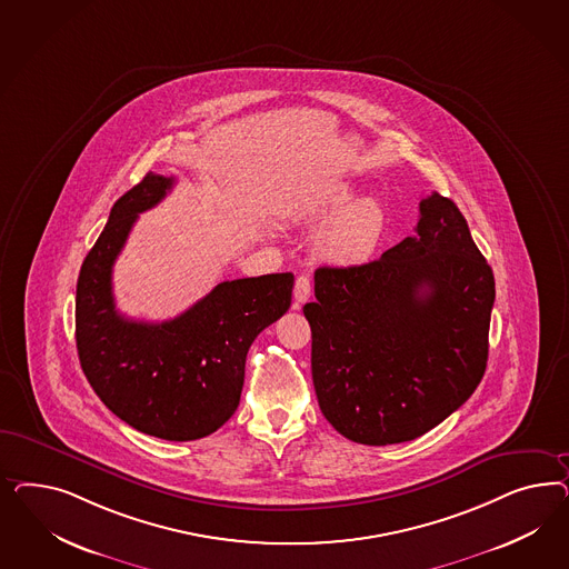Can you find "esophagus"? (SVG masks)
Returning <instances> with one entry per match:
<instances>
[{
    "label": "esophagus",
    "instance_id": "esophagus-1",
    "mask_svg": "<svg viewBox=\"0 0 569 569\" xmlns=\"http://www.w3.org/2000/svg\"><path fill=\"white\" fill-rule=\"evenodd\" d=\"M293 298L296 302H307L310 298V279L307 276H300L293 283Z\"/></svg>",
    "mask_w": 569,
    "mask_h": 569
}]
</instances>
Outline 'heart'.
Listing matches in <instances>:
<instances>
[{
	"label": "heart",
	"mask_w": 569,
	"mask_h": 569,
	"mask_svg": "<svg viewBox=\"0 0 569 569\" xmlns=\"http://www.w3.org/2000/svg\"><path fill=\"white\" fill-rule=\"evenodd\" d=\"M352 199V188H340L310 214L312 223L331 219L315 240L317 257L331 264L350 267L371 259L386 229V210L378 200Z\"/></svg>",
	"instance_id": "heart-1"
}]
</instances>
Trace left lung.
<instances>
[{
  "mask_svg": "<svg viewBox=\"0 0 569 569\" xmlns=\"http://www.w3.org/2000/svg\"><path fill=\"white\" fill-rule=\"evenodd\" d=\"M312 383L345 438L409 442L455 413L482 381L495 276L452 200L419 202L415 236L381 259L319 267Z\"/></svg>",
  "mask_w": 569,
  "mask_h": 569,
  "instance_id": "obj_1",
  "label": "left lung"
}]
</instances>
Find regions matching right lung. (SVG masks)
Segmentation results:
<instances>
[{
	"instance_id": "right-lung-1",
	"label": "right lung",
	"mask_w": 569,
	"mask_h": 569,
	"mask_svg": "<svg viewBox=\"0 0 569 569\" xmlns=\"http://www.w3.org/2000/svg\"><path fill=\"white\" fill-rule=\"evenodd\" d=\"M174 179L148 172L121 196L89 250L74 305L81 369L103 405L148 436L186 442L219 430L240 405L248 348L292 302V273L214 286L162 323L122 317L112 267L139 212L156 207Z\"/></svg>"
}]
</instances>
